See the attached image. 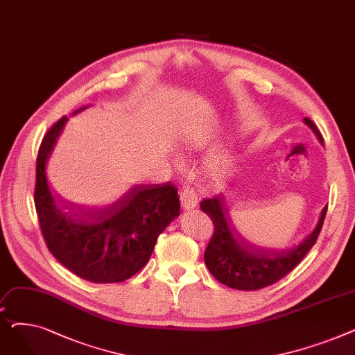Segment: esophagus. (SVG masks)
Here are the masks:
<instances>
[{"instance_id":"1","label":"esophagus","mask_w":355,"mask_h":355,"mask_svg":"<svg viewBox=\"0 0 355 355\" xmlns=\"http://www.w3.org/2000/svg\"><path fill=\"white\" fill-rule=\"evenodd\" d=\"M180 200H181V206L184 210H191V209L197 207L198 194L194 191V189L184 187L180 194Z\"/></svg>"}]
</instances>
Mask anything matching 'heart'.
<instances>
[{
  "mask_svg": "<svg viewBox=\"0 0 355 355\" xmlns=\"http://www.w3.org/2000/svg\"><path fill=\"white\" fill-rule=\"evenodd\" d=\"M225 174H226V166H225V164H220V166L217 168V171H216V175L223 177Z\"/></svg>",
  "mask_w": 355,
  "mask_h": 355,
  "instance_id": "1",
  "label": "heart"
}]
</instances>
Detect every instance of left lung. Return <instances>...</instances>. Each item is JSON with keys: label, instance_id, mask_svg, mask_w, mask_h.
<instances>
[{"label": "left lung", "instance_id": "obj_1", "mask_svg": "<svg viewBox=\"0 0 355 355\" xmlns=\"http://www.w3.org/2000/svg\"><path fill=\"white\" fill-rule=\"evenodd\" d=\"M304 122L324 144L315 123L309 118H305ZM200 207L214 223V233L204 252V262L218 282L239 291H257L273 285L300 265L316 243L328 209V206L322 209L318 225L300 245L284 250H266L249 246L237 237L230 226L229 211L223 196L202 200Z\"/></svg>", "mask_w": 355, "mask_h": 355}]
</instances>
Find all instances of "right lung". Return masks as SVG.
<instances>
[{"instance_id":"add662e5","label":"right lung","mask_w":355,"mask_h":355,"mask_svg":"<svg viewBox=\"0 0 355 355\" xmlns=\"http://www.w3.org/2000/svg\"><path fill=\"white\" fill-rule=\"evenodd\" d=\"M66 121L63 116L47 130L35 162L34 204L44 241L64 268L85 281L123 282L146 265L158 236L180 216L178 191L171 182L142 184L96 209L58 198L47 182L46 164Z\"/></svg>"}]
</instances>
